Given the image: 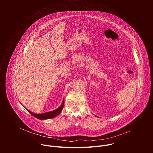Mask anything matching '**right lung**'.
<instances>
[{"mask_svg":"<svg viewBox=\"0 0 153 153\" xmlns=\"http://www.w3.org/2000/svg\"><path fill=\"white\" fill-rule=\"evenodd\" d=\"M63 104H64V100L62 102V105L58 108H57L56 110L52 111H50V112H47V113H42V114H35L30 111H29L28 110H27L31 114L33 115L34 117H35L37 119H40V120H45V119H52L55 117L56 116H57L62 110V109L63 108Z\"/></svg>","mask_w":153,"mask_h":153,"instance_id":"obj_1","label":"right lung"}]
</instances>
